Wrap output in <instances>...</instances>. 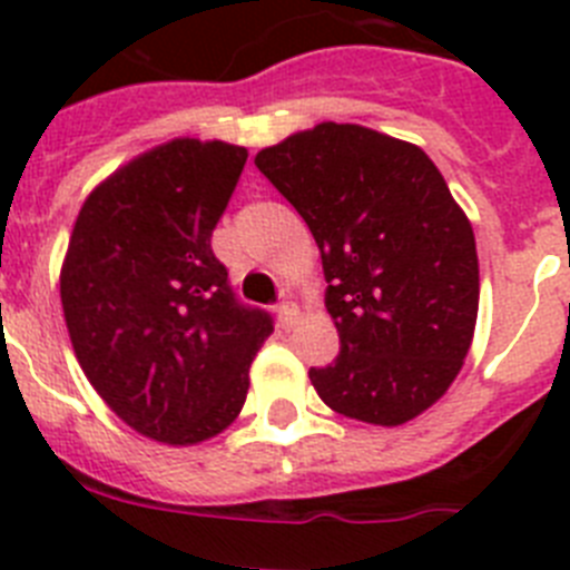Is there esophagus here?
Returning <instances> with one entry per match:
<instances>
[{
	"instance_id": "1",
	"label": "esophagus",
	"mask_w": 570,
	"mask_h": 570,
	"mask_svg": "<svg viewBox=\"0 0 570 570\" xmlns=\"http://www.w3.org/2000/svg\"><path fill=\"white\" fill-rule=\"evenodd\" d=\"M276 316H279L282 328H291L296 322V316H299V308H296L294 302H279V305H276Z\"/></svg>"
}]
</instances>
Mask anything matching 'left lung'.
<instances>
[{"mask_svg":"<svg viewBox=\"0 0 570 570\" xmlns=\"http://www.w3.org/2000/svg\"><path fill=\"white\" fill-rule=\"evenodd\" d=\"M314 234L340 356L311 367L331 411L414 420L445 394L473 340L480 262L465 210L422 148L322 122L256 154Z\"/></svg>","mask_w":570,"mask_h":570,"instance_id":"8db88e82","label":"left lung"}]
</instances>
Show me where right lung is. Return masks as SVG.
I'll return each instance as SVG.
<instances>
[{
    "label": "right lung",
    "mask_w": 570,
    "mask_h": 570,
    "mask_svg": "<svg viewBox=\"0 0 570 570\" xmlns=\"http://www.w3.org/2000/svg\"><path fill=\"white\" fill-rule=\"evenodd\" d=\"M245 159L219 139L156 145L90 190L68 242L59 294L73 354L110 411L165 445L223 434L274 331L236 302L210 250Z\"/></svg>",
    "instance_id": "add662e5"
}]
</instances>
